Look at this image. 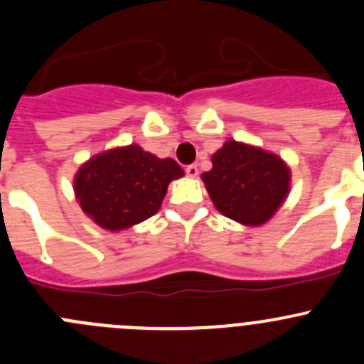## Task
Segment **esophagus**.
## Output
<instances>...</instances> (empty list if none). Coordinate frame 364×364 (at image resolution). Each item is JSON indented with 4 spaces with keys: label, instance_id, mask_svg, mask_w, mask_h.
Segmentation results:
<instances>
[{
    "label": "esophagus",
    "instance_id": "34e87169",
    "mask_svg": "<svg viewBox=\"0 0 364 364\" xmlns=\"http://www.w3.org/2000/svg\"><path fill=\"white\" fill-rule=\"evenodd\" d=\"M197 174H199V168H197L196 164H192L186 167V176H190V178H196Z\"/></svg>",
    "mask_w": 364,
    "mask_h": 364
}]
</instances>
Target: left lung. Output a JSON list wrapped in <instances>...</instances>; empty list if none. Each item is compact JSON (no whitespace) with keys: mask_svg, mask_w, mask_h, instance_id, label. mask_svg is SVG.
Segmentation results:
<instances>
[{"mask_svg":"<svg viewBox=\"0 0 364 364\" xmlns=\"http://www.w3.org/2000/svg\"><path fill=\"white\" fill-rule=\"evenodd\" d=\"M203 181L213 204L243 225H262L287 199L291 168L280 156L260 148L227 141L211 156Z\"/></svg>","mask_w":364,"mask_h":364,"instance_id":"8db88e82","label":"left lung"}]
</instances>
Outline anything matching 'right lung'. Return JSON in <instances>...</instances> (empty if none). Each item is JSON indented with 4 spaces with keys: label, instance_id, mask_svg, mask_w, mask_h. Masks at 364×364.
I'll return each instance as SVG.
<instances>
[{
    "label": "right lung",
    "instance_id": "1",
    "mask_svg": "<svg viewBox=\"0 0 364 364\" xmlns=\"http://www.w3.org/2000/svg\"><path fill=\"white\" fill-rule=\"evenodd\" d=\"M183 174L172 159H159L130 144L80 165L73 190L82 211L102 229L116 232L156 215L168 183Z\"/></svg>",
    "mask_w": 364,
    "mask_h": 364
}]
</instances>
